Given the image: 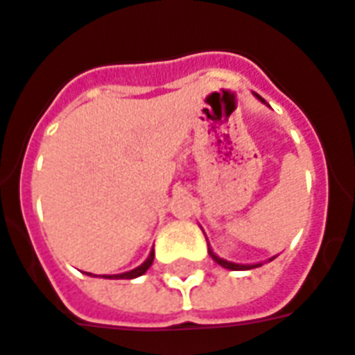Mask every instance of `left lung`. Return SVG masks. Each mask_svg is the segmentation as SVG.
Instances as JSON below:
<instances>
[{
  "instance_id": "left-lung-1",
  "label": "left lung",
  "mask_w": 355,
  "mask_h": 355,
  "mask_svg": "<svg viewBox=\"0 0 355 355\" xmlns=\"http://www.w3.org/2000/svg\"><path fill=\"white\" fill-rule=\"evenodd\" d=\"M254 96L258 97L261 103H265L263 97L258 96L256 92H254ZM265 105H267V103H265ZM207 243H209V241H207ZM209 254H211V258L214 259V261H216L218 265H222V267H225V269H230V271H248V269H256V267H261V265H263V263H248V265H244V263H233V261H227V259L220 258V256H216V254L212 252L211 244H209ZM275 258H277V256H272V258L269 259V261H272V259H275Z\"/></svg>"
}]
</instances>
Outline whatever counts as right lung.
<instances>
[{
	"mask_svg": "<svg viewBox=\"0 0 355 355\" xmlns=\"http://www.w3.org/2000/svg\"><path fill=\"white\" fill-rule=\"evenodd\" d=\"M152 261H154V250L148 254V258L144 259L143 263L139 265V267H135V269H131V271L128 272H120V275H103V278H137L141 277V275H144V272L150 269ZM86 275H90V277H94L92 272H86ZM97 277V275H96Z\"/></svg>",
	"mask_w": 355,
	"mask_h": 355,
	"instance_id": "1",
	"label": "right lung"
}]
</instances>
